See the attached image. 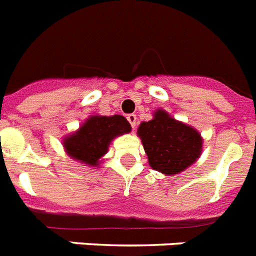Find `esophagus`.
I'll return each mask as SVG.
<instances>
[{"mask_svg":"<svg viewBox=\"0 0 256 256\" xmlns=\"http://www.w3.org/2000/svg\"><path fill=\"white\" fill-rule=\"evenodd\" d=\"M126 119H128V122L130 123V126H132V128H134L136 126V123H137V118L134 114H130V115L126 116Z\"/></svg>","mask_w":256,"mask_h":256,"instance_id":"obj_1","label":"esophagus"}]
</instances>
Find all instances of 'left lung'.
<instances>
[{"instance_id":"left-lung-1","label":"left lung","mask_w":256,"mask_h":256,"mask_svg":"<svg viewBox=\"0 0 256 256\" xmlns=\"http://www.w3.org/2000/svg\"><path fill=\"white\" fill-rule=\"evenodd\" d=\"M148 162L164 175L180 174L202 156V137L198 130L174 119L168 111L158 108L153 119L138 126Z\"/></svg>"}]
</instances>
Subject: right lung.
I'll use <instances>...</instances> for the list:
<instances>
[{
	"label": "right lung",
	"mask_w": 256,
	"mask_h": 256,
	"mask_svg": "<svg viewBox=\"0 0 256 256\" xmlns=\"http://www.w3.org/2000/svg\"><path fill=\"white\" fill-rule=\"evenodd\" d=\"M130 130V124L122 115H92L77 130L62 138V146L72 160L84 166L98 168L111 141Z\"/></svg>",
	"instance_id": "1"
}]
</instances>
